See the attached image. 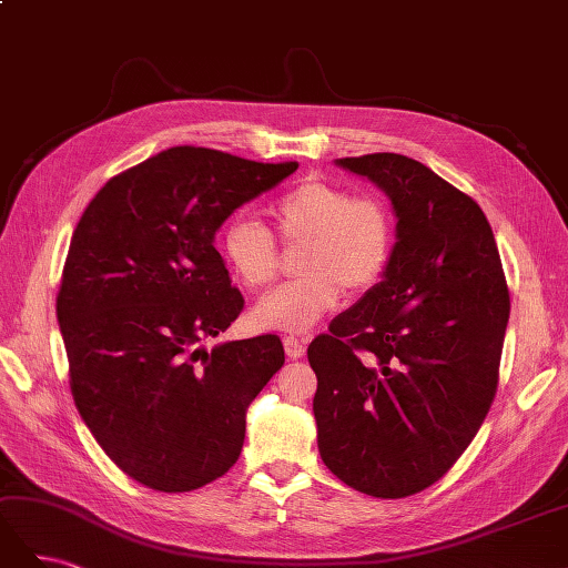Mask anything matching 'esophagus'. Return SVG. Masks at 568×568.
Segmentation results:
<instances>
[{
	"label": "esophagus",
	"instance_id": "34e87169",
	"mask_svg": "<svg viewBox=\"0 0 568 568\" xmlns=\"http://www.w3.org/2000/svg\"><path fill=\"white\" fill-rule=\"evenodd\" d=\"M284 351L291 359H298L305 355V343L296 336H284Z\"/></svg>",
	"mask_w": 568,
	"mask_h": 568
}]
</instances>
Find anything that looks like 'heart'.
<instances>
[{
    "label": "heart",
    "mask_w": 568,
    "mask_h": 568,
    "mask_svg": "<svg viewBox=\"0 0 568 568\" xmlns=\"http://www.w3.org/2000/svg\"><path fill=\"white\" fill-rule=\"evenodd\" d=\"M284 244H303V277L270 291L253 307V322L272 332H307L338 303L343 288L363 294L388 265L393 225L372 196H353L332 182H305L272 205ZM222 261L246 288H263L280 270L270 230L253 217H234L220 236Z\"/></svg>",
    "instance_id": "b5f03b06"
}]
</instances>
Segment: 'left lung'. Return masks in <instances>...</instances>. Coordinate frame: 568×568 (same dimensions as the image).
Wrapping results in <instances>:
<instances>
[{"label": "left lung", "mask_w": 568, "mask_h": 568, "mask_svg": "<svg viewBox=\"0 0 568 568\" xmlns=\"http://www.w3.org/2000/svg\"><path fill=\"white\" fill-rule=\"evenodd\" d=\"M388 196L395 244L374 284L307 346L322 462L372 497L448 471L497 388L509 291L478 203L400 153L336 159Z\"/></svg>", "instance_id": "obj_1"}]
</instances>
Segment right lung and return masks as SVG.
I'll return each instance as SVG.
<instances>
[{
    "label": "right lung",
    "instance_id": "1",
    "mask_svg": "<svg viewBox=\"0 0 568 568\" xmlns=\"http://www.w3.org/2000/svg\"><path fill=\"white\" fill-rule=\"evenodd\" d=\"M296 168L173 146L109 180L73 232L57 296L73 400L101 450L153 490L227 474L248 405L284 365L274 334L201 343L244 307L215 232Z\"/></svg>",
    "mask_w": 568,
    "mask_h": 568
}]
</instances>
